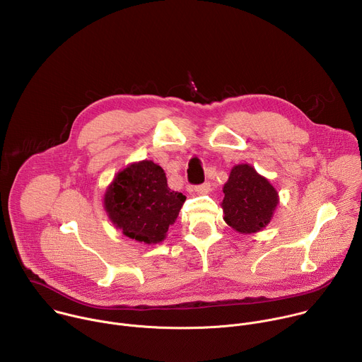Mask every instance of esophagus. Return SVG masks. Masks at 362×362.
<instances>
[{
  "label": "esophagus",
  "mask_w": 362,
  "mask_h": 362,
  "mask_svg": "<svg viewBox=\"0 0 362 362\" xmlns=\"http://www.w3.org/2000/svg\"><path fill=\"white\" fill-rule=\"evenodd\" d=\"M193 192H196V193H200V194H203V193H208L209 190H211V183H202V185H197V186H194L193 189H192Z\"/></svg>",
  "instance_id": "1"
}]
</instances>
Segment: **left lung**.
I'll list each match as a JSON object with an SVG mask.
<instances>
[{"label":"left lung","mask_w":362,"mask_h":362,"mask_svg":"<svg viewBox=\"0 0 362 362\" xmlns=\"http://www.w3.org/2000/svg\"><path fill=\"white\" fill-rule=\"evenodd\" d=\"M223 193L225 222L240 233H253L265 228L278 204L274 186L249 165L232 169Z\"/></svg>","instance_id":"left-lung-1"}]
</instances>
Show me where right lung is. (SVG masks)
I'll use <instances>...</instances> for the list:
<instances>
[{
    "label": "right lung",
    "mask_w": 362,
    "mask_h": 362,
    "mask_svg": "<svg viewBox=\"0 0 362 362\" xmlns=\"http://www.w3.org/2000/svg\"><path fill=\"white\" fill-rule=\"evenodd\" d=\"M185 200L182 193L170 190L160 166L144 160L115 177L105 196V208L126 236L158 243L165 239Z\"/></svg>",
    "instance_id": "1"
}]
</instances>
